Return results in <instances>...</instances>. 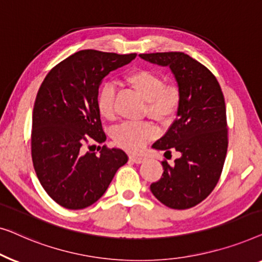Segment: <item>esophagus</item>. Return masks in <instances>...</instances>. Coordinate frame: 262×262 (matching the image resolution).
<instances>
[{
	"label": "esophagus",
	"mask_w": 262,
	"mask_h": 262,
	"mask_svg": "<svg viewBox=\"0 0 262 262\" xmlns=\"http://www.w3.org/2000/svg\"><path fill=\"white\" fill-rule=\"evenodd\" d=\"M129 160L132 161V163H135V164H141L145 161L146 159L143 157H140V156H134V154H132V156H129Z\"/></svg>",
	"instance_id": "34e87169"
}]
</instances>
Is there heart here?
<instances>
[{"label":"heart","instance_id":"b5f03b06","mask_svg":"<svg viewBox=\"0 0 262 262\" xmlns=\"http://www.w3.org/2000/svg\"><path fill=\"white\" fill-rule=\"evenodd\" d=\"M127 83L147 102L146 112L150 119L160 123H168L174 117L180 102L177 88L165 85L163 78L149 70H136L126 77ZM115 89L110 84L101 88L97 96V109L102 117L113 120ZM157 136V129L150 123H123L114 130L116 146L133 153L141 152L147 143Z\"/></svg>","mask_w":262,"mask_h":262}]
</instances>
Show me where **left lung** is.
I'll use <instances>...</instances> for the list:
<instances>
[{"instance_id":"1","label":"left lung","mask_w":262,"mask_h":262,"mask_svg":"<svg viewBox=\"0 0 262 262\" xmlns=\"http://www.w3.org/2000/svg\"><path fill=\"white\" fill-rule=\"evenodd\" d=\"M143 60L168 66L178 84L177 119L153 148L176 149L174 164L163 161V176L150 184L158 201L172 209H189L215 189L228 148L226 103L216 77L183 52L139 54Z\"/></svg>"}]
</instances>
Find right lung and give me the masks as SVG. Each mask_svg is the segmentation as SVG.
Here are the masks:
<instances>
[{
	"instance_id": "add662e5",
	"label": "right lung",
	"mask_w": 262,
	"mask_h": 262,
	"mask_svg": "<svg viewBox=\"0 0 262 262\" xmlns=\"http://www.w3.org/2000/svg\"><path fill=\"white\" fill-rule=\"evenodd\" d=\"M136 54L95 50L76 52L45 77L32 119V160L47 194L66 209L94 204L128 161L119 148L83 152L90 138L106 140L97 109L98 88L109 72L129 64Z\"/></svg>"
}]
</instances>
